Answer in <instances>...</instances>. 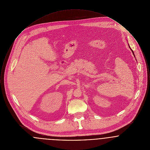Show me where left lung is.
Segmentation results:
<instances>
[{
  "label": "left lung",
  "instance_id": "obj_1",
  "mask_svg": "<svg viewBox=\"0 0 150 150\" xmlns=\"http://www.w3.org/2000/svg\"><path fill=\"white\" fill-rule=\"evenodd\" d=\"M129 48H130V50H132V53H133V55H134V52H133V50H132V49H131V48H130V46H129ZM134 57H135V56H134Z\"/></svg>",
  "mask_w": 150,
  "mask_h": 150
}]
</instances>
